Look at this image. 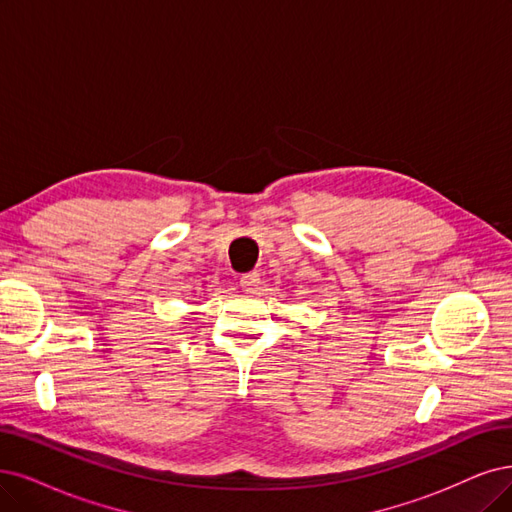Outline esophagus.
<instances>
[{"instance_id":"obj_1","label":"esophagus","mask_w":512,"mask_h":512,"mask_svg":"<svg viewBox=\"0 0 512 512\" xmlns=\"http://www.w3.org/2000/svg\"><path fill=\"white\" fill-rule=\"evenodd\" d=\"M257 285H259V274L257 272H249V274H242L240 276V287L244 289V291H255L257 289Z\"/></svg>"}]
</instances>
